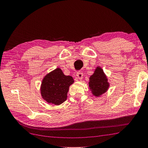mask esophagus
I'll list each match as a JSON object with an SVG mask.
<instances>
[{
	"label": "esophagus",
	"instance_id": "1",
	"mask_svg": "<svg viewBox=\"0 0 148 148\" xmlns=\"http://www.w3.org/2000/svg\"><path fill=\"white\" fill-rule=\"evenodd\" d=\"M77 77L78 79L79 80H82V78H83V73L82 72H77Z\"/></svg>",
	"mask_w": 148,
	"mask_h": 148
}]
</instances>
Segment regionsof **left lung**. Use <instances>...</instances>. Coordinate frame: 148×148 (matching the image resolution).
I'll list each match as a JSON object with an SVG mask.
<instances>
[{"label":"left lung","mask_w":148,"mask_h":148,"mask_svg":"<svg viewBox=\"0 0 148 148\" xmlns=\"http://www.w3.org/2000/svg\"><path fill=\"white\" fill-rule=\"evenodd\" d=\"M89 86L94 95L99 97L107 91L109 87L108 80L102 69L98 67L90 78Z\"/></svg>","instance_id":"left-lung-1"}]
</instances>
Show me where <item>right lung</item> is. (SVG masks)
I'll return each mask as SVG.
<instances>
[{
  "label": "right lung",
  "mask_w": 148,
  "mask_h": 148,
  "mask_svg": "<svg viewBox=\"0 0 148 148\" xmlns=\"http://www.w3.org/2000/svg\"><path fill=\"white\" fill-rule=\"evenodd\" d=\"M74 80L71 76L64 75L57 68L44 78L41 86V94L48 103L59 105L65 101L69 87Z\"/></svg>",
  "instance_id": "right-lung-1"
}]
</instances>
